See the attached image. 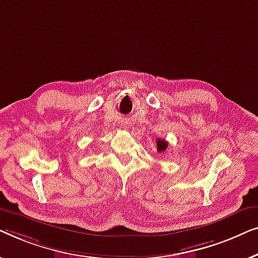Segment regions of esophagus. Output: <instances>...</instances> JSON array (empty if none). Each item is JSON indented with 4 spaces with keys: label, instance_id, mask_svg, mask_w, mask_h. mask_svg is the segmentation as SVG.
Wrapping results in <instances>:
<instances>
[{
    "label": "esophagus",
    "instance_id": "obj_1",
    "mask_svg": "<svg viewBox=\"0 0 258 258\" xmlns=\"http://www.w3.org/2000/svg\"><path fill=\"white\" fill-rule=\"evenodd\" d=\"M122 127H124L125 130H127L128 127H130V125H128V122H125V124H122Z\"/></svg>",
    "mask_w": 258,
    "mask_h": 258
}]
</instances>
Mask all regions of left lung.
<instances>
[{"mask_svg":"<svg viewBox=\"0 0 258 258\" xmlns=\"http://www.w3.org/2000/svg\"><path fill=\"white\" fill-rule=\"evenodd\" d=\"M167 147H168V144H167V141L165 139H158L157 140V150L159 153H161V152H165L167 150Z\"/></svg>","mask_w":258,"mask_h":258,"instance_id":"8db88e82","label":"left lung"}]
</instances>
